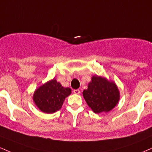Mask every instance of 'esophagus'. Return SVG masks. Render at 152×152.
Listing matches in <instances>:
<instances>
[{
    "label": "esophagus",
    "mask_w": 152,
    "mask_h": 152,
    "mask_svg": "<svg viewBox=\"0 0 152 152\" xmlns=\"http://www.w3.org/2000/svg\"><path fill=\"white\" fill-rule=\"evenodd\" d=\"M74 93L75 94H81V91L80 90H78V89H76V90H74Z\"/></svg>",
    "instance_id": "34e87169"
}]
</instances>
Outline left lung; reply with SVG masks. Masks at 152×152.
<instances>
[{
    "label": "left lung",
    "instance_id": "left-lung-1",
    "mask_svg": "<svg viewBox=\"0 0 152 152\" xmlns=\"http://www.w3.org/2000/svg\"><path fill=\"white\" fill-rule=\"evenodd\" d=\"M83 96L93 112L98 114L114 108L120 100V94L114 81L96 75L92 76L88 88L83 91Z\"/></svg>",
    "mask_w": 152,
    "mask_h": 152
}]
</instances>
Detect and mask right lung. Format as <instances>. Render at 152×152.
I'll return each mask as SVG.
<instances>
[{
  "mask_svg": "<svg viewBox=\"0 0 152 152\" xmlns=\"http://www.w3.org/2000/svg\"><path fill=\"white\" fill-rule=\"evenodd\" d=\"M71 94L70 88H64L53 78L34 91L33 101L45 113H54L61 109L64 101Z\"/></svg>",
  "mask_w": 152,
  "mask_h": 152,
  "instance_id": "obj_1",
  "label": "right lung"
}]
</instances>
